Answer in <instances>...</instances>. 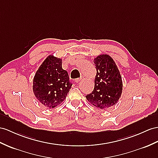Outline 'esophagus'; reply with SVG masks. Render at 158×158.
Returning <instances> with one entry per match:
<instances>
[{"mask_svg":"<svg viewBox=\"0 0 158 158\" xmlns=\"http://www.w3.org/2000/svg\"><path fill=\"white\" fill-rule=\"evenodd\" d=\"M82 78H83V77H82V76H81V77H80V78H77V79H76V80H75V82H76V83H78V82H79L80 81V80H81Z\"/></svg>","mask_w":158,"mask_h":158,"instance_id":"esophagus-1","label":"esophagus"}]
</instances>
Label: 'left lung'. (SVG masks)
<instances>
[{
	"label": "left lung",
	"mask_w": 158,
	"mask_h": 158,
	"mask_svg": "<svg viewBox=\"0 0 158 158\" xmlns=\"http://www.w3.org/2000/svg\"><path fill=\"white\" fill-rule=\"evenodd\" d=\"M97 70L94 88L86 98L92 105L108 109L118 102L123 91V81L116 63L108 54H100L94 59Z\"/></svg>",
	"instance_id": "obj_1"
}]
</instances>
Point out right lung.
I'll list each match as a JSON object with an SVG mask.
<instances>
[{
	"label": "right lung",
	"instance_id": "obj_1",
	"mask_svg": "<svg viewBox=\"0 0 158 158\" xmlns=\"http://www.w3.org/2000/svg\"><path fill=\"white\" fill-rule=\"evenodd\" d=\"M60 57L48 56L38 68L33 80L35 97L50 109L64 102L72 86L68 73L62 69Z\"/></svg>",
	"mask_w": 158,
	"mask_h": 158
}]
</instances>
